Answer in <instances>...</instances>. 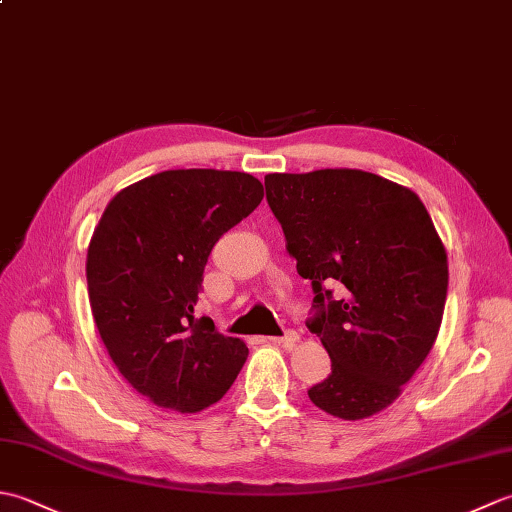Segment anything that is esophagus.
Returning a JSON list of instances; mask_svg holds the SVG:
<instances>
[{
    "label": "esophagus",
    "instance_id": "1",
    "mask_svg": "<svg viewBox=\"0 0 512 512\" xmlns=\"http://www.w3.org/2000/svg\"><path fill=\"white\" fill-rule=\"evenodd\" d=\"M270 343H275V345H281V347H295L297 343H299V334L297 332H286L284 336H270L268 339Z\"/></svg>",
    "mask_w": 512,
    "mask_h": 512
}]
</instances>
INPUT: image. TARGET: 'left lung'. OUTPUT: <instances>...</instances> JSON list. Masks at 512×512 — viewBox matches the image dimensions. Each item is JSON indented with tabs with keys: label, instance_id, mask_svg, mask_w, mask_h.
<instances>
[{
	"label": "left lung",
	"instance_id": "1",
	"mask_svg": "<svg viewBox=\"0 0 512 512\" xmlns=\"http://www.w3.org/2000/svg\"><path fill=\"white\" fill-rule=\"evenodd\" d=\"M266 200L314 290L308 328L332 358L308 396L334 418H372L438 339L449 262L431 215L411 189L361 169L268 173Z\"/></svg>",
	"mask_w": 512,
	"mask_h": 512
}]
</instances>
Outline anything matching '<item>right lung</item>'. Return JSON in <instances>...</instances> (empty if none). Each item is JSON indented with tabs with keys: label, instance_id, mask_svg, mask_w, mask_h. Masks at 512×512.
<instances>
[{
	"label": "right lung",
	"instance_id": "1",
	"mask_svg": "<svg viewBox=\"0 0 512 512\" xmlns=\"http://www.w3.org/2000/svg\"><path fill=\"white\" fill-rule=\"evenodd\" d=\"M262 198L244 171L171 169L118 191L94 228L85 275L96 330L127 383L162 409L215 405L246 363V343L193 308L211 248Z\"/></svg>",
	"mask_w": 512,
	"mask_h": 512
}]
</instances>
